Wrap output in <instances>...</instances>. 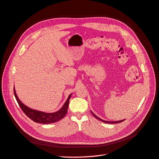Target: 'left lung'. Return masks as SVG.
Listing matches in <instances>:
<instances>
[{
  "label": "left lung",
  "mask_w": 159,
  "mask_h": 159,
  "mask_svg": "<svg viewBox=\"0 0 159 159\" xmlns=\"http://www.w3.org/2000/svg\"><path fill=\"white\" fill-rule=\"evenodd\" d=\"M91 114L94 116V117L95 118H97V120H100V121H102V122H103V123H111V124H116V123H121V122H122V121H125V120H120V121H105V120H102L101 118H100L99 117H98L97 116H96L95 115L92 111H91Z\"/></svg>",
  "instance_id": "left-lung-1"
}]
</instances>
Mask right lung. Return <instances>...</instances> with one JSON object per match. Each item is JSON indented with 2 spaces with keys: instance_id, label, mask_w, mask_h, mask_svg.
I'll use <instances>...</instances> for the list:
<instances>
[{
  "instance_id": "1",
  "label": "right lung",
  "mask_w": 159,
  "mask_h": 159,
  "mask_svg": "<svg viewBox=\"0 0 159 159\" xmlns=\"http://www.w3.org/2000/svg\"><path fill=\"white\" fill-rule=\"evenodd\" d=\"M14 93H15V97L19 105V106L20 107L21 109H22V110L23 111V112L25 113V114L27 116V117H29L30 120L34 121V122H36L38 123H42V124L53 123L57 122L64 118L67 113L68 107L69 105V101L72 94H70L69 95V97L67 98L66 102L59 111L54 112L48 113V112H45L34 110L26 106L25 105H24L19 100L17 94L16 93L15 88H14Z\"/></svg>"
}]
</instances>
